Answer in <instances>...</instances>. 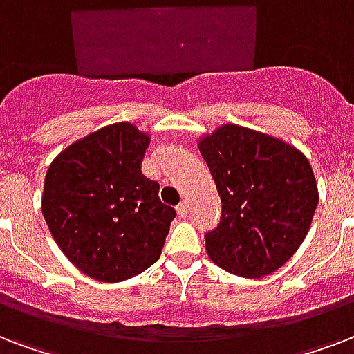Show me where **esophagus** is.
Segmentation results:
<instances>
[{
  "label": "esophagus",
  "instance_id": "1",
  "mask_svg": "<svg viewBox=\"0 0 354 354\" xmlns=\"http://www.w3.org/2000/svg\"><path fill=\"white\" fill-rule=\"evenodd\" d=\"M176 212H178V215L182 217V219H185V217H187V215H189L187 202H182V204H180V206L176 207Z\"/></svg>",
  "mask_w": 354,
  "mask_h": 354
}]
</instances>
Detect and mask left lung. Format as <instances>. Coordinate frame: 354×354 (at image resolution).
<instances>
[{"mask_svg":"<svg viewBox=\"0 0 354 354\" xmlns=\"http://www.w3.org/2000/svg\"><path fill=\"white\" fill-rule=\"evenodd\" d=\"M196 147L223 202L219 226L206 234L212 261L243 279L274 273L304 241L319 201L308 158L239 124L204 133Z\"/></svg>","mask_w":354,"mask_h":354,"instance_id":"8db88e82","label":"left lung"}]
</instances>
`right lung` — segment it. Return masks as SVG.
Masks as SVG:
<instances>
[{
	"label": "right lung",
	"instance_id": "1",
	"mask_svg": "<svg viewBox=\"0 0 354 354\" xmlns=\"http://www.w3.org/2000/svg\"><path fill=\"white\" fill-rule=\"evenodd\" d=\"M150 133L115 122L81 137L48 167L42 215L70 263L100 282L133 279L158 261L176 212L141 172Z\"/></svg>",
	"mask_w": 354,
	"mask_h": 354
}]
</instances>
